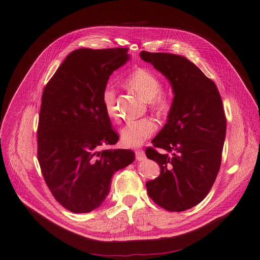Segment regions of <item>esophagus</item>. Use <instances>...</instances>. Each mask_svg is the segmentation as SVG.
Instances as JSON below:
<instances>
[{"label":"esophagus","instance_id":"esophagus-1","mask_svg":"<svg viewBox=\"0 0 260 260\" xmlns=\"http://www.w3.org/2000/svg\"><path fill=\"white\" fill-rule=\"evenodd\" d=\"M136 158H137V160H139V161H142V160L146 159V154H145V152H144L143 150H137V151H136Z\"/></svg>","mask_w":260,"mask_h":260}]
</instances>
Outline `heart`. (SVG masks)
<instances>
[{"label":"heart","mask_w":260,"mask_h":260,"mask_svg":"<svg viewBox=\"0 0 260 260\" xmlns=\"http://www.w3.org/2000/svg\"><path fill=\"white\" fill-rule=\"evenodd\" d=\"M126 85L149 102L150 107L158 115H166L171 109V101L161 92L162 83L159 77L149 70L138 68L125 80ZM102 104L106 114L112 119L118 118L116 91L112 86H106L102 92ZM156 131V124L151 118L131 120L121 128V141L126 147H138Z\"/></svg>","instance_id":"heart-1"}]
</instances>
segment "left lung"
<instances>
[{
    "label": "left lung",
    "mask_w": 260,
    "mask_h": 260,
    "mask_svg": "<svg viewBox=\"0 0 260 260\" xmlns=\"http://www.w3.org/2000/svg\"><path fill=\"white\" fill-rule=\"evenodd\" d=\"M169 80L174 99L167 123L151 141L146 155L160 175L146 183L149 197L161 208L182 212L200 204L211 190L221 165L226 119L216 84L186 57L142 51Z\"/></svg>",
    "instance_id": "left-lung-1"
}]
</instances>
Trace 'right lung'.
Wrapping results in <instances>:
<instances>
[{
  "mask_svg": "<svg viewBox=\"0 0 260 260\" xmlns=\"http://www.w3.org/2000/svg\"><path fill=\"white\" fill-rule=\"evenodd\" d=\"M129 58L126 48L74 50L43 90L38 160L51 193L73 213L99 208L113 174L135 160L132 150H99L119 139L105 112L102 92L111 74Z\"/></svg>",
  "mask_w": 260,
  "mask_h": 260,
  "instance_id": "1",
  "label": "right lung"
}]
</instances>
